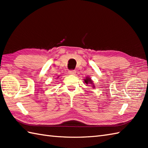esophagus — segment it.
Instances as JSON below:
<instances>
[{
	"mask_svg": "<svg viewBox=\"0 0 148 148\" xmlns=\"http://www.w3.org/2000/svg\"><path fill=\"white\" fill-rule=\"evenodd\" d=\"M76 71H75V70H71V71H69V74H70V75H74L75 74H76Z\"/></svg>",
	"mask_w": 148,
	"mask_h": 148,
	"instance_id": "1",
	"label": "esophagus"
}]
</instances>
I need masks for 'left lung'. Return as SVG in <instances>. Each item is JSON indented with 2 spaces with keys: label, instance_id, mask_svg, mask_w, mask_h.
<instances>
[{
  "label": "left lung",
  "instance_id": "1",
  "mask_svg": "<svg viewBox=\"0 0 148 148\" xmlns=\"http://www.w3.org/2000/svg\"><path fill=\"white\" fill-rule=\"evenodd\" d=\"M84 83H85L86 84H92V86L93 88H95V85H94L93 83V81H92V79H91V78L89 77H86V79H84Z\"/></svg>",
  "mask_w": 148,
  "mask_h": 148
}]
</instances>
